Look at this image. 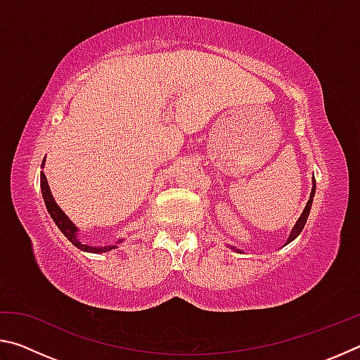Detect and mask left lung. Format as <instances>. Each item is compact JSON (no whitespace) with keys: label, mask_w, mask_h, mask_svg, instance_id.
Instances as JSON below:
<instances>
[{"label":"left lung","mask_w":360,"mask_h":360,"mask_svg":"<svg viewBox=\"0 0 360 360\" xmlns=\"http://www.w3.org/2000/svg\"><path fill=\"white\" fill-rule=\"evenodd\" d=\"M314 192H316V181H313V188H311V193H309V200H308V203H307V206H304V210H303V212L300 214V217H298V221L295 222L294 227H292V231H290V235H289L288 241H285V245H289L290 241H294V240L297 238V236L300 235V231L303 230L304 224H307V219H308V216H309V211H311V205H313ZM227 246H229L230 249H235V251L241 252V249H236V248H233L231 245H227Z\"/></svg>","instance_id":"1"}]
</instances>
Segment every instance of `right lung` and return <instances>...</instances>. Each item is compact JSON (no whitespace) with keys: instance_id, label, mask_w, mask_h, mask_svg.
I'll list each match as a JSON object with an SVG mask.
<instances>
[{"instance_id":"add662e5","label":"right lung","mask_w":360,"mask_h":360,"mask_svg":"<svg viewBox=\"0 0 360 360\" xmlns=\"http://www.w3.org/2000/svg\"><path fill=\"white\" fill-rule=\"evenodd\" d=\"M44 162H46V158H44ZM44 162H42V167H44ZM41 192H42V198H44L47 212L51 214L52 221L56 222L60 231H62V233L66 236V240L71 241L72 245H75L77 249H81V251L92 252V254H103V252L112 251V249L117 248L120 243L125 240V238H119L117 241L109 243V245H105V246H94V245H89V243H82L81 238H79V227L71 221L68 216L65 214L63 210L57 205L56 198H53V195L51 192V187H49V184H47L44 173H41Z\"/></svg>"}]
</instances>
